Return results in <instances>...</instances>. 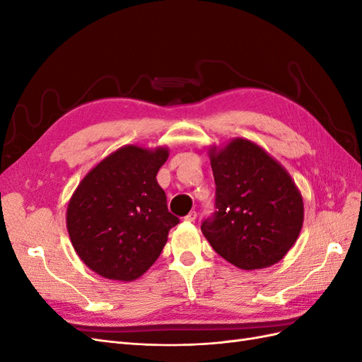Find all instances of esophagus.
<instances>
[{
  "instance_id": "esophagus-1",
  "label": "esophagus",
  "mask_w": 362,
  "mask_h": 362,
  "mask_svg": "<svg viewBox=\"0 0 362 362\" xmlns=\"http://www.w3.org/2000/svg\"><path fill=\"white\" fill-rule=\"evenodd\" d=\"M196 217H198V213H196V211H190L187 216L184 217V221H187V222H194V221H196Z\"/></svg>"
}]
</instances>
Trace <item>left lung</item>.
I'll return each mask as SVG.
<instances>
[{
  "label": "left lung",
  "mask_w": 362,
  "mask_h": 362,
  "mask_svg": "<svg viewBox=\"0 0 362 362\" xmlns=\"http://www.w3.org/2000/svg\"><path fill=\"white\" fill-rule=\"evenodd\" d=\"M216 211L201 225L218 255L238 269L278 262L299 237L302 196L290 175L255 144L235 139L210 152Z\"/></svg>",
  "instance_id": "obj_1"
}]
</instances>
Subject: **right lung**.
I'll use <instances>...</instances> for the list:
<instances>
[{
	"instance_id": "obj_1",
	"label": "right lung",
	"mask_w": 362,
	"mask_h": 362,
	"mask_svg": "<svg viewBox=\"0 0 362 362\" xmlns=\"http://www.w3.org/2000/svg\"><path fill=\"white\" fill-rule=\"evenodd\" d=\"M168 149L120 148L93 168L68 206V231L78 257L98 275L133 281L154 264L180 218L168 210L157 172Z\"/></svg>"
}]
</instances>
